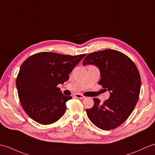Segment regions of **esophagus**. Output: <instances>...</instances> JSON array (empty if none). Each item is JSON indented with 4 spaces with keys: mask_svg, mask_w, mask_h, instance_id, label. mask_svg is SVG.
Here are the masks:
<instances>
[{
    "mask_svg": "<svg viewBox=\"0 0 155 155\" xmlns=\"http://www.w3.org/2000/svg\"><path fill=\"white\" fill-rule=\"evenodd\" d=\"M74 97L75 98H78V99H83L85 98V96H84L83 95H81V94H79V93H76L74 95Z\"/></svg>",
    "mask_w": 155,
    "mask_h": 155,
    "instance_id": "34e87169",
    "label": "esophagus"
}]
</instances>
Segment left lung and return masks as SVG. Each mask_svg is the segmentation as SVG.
Masks as SVG:
<instances>
[{
    "instance_id": "8db88e82",
    "label": "left lung",
    "mask_w": 155,
    "mask_h": 155,
    "mask_svg": "<svg viewBox=\"0 0 155 155\" xmlns=\"http://www.w3.org/2000/svg\"><path fill=\"white\" fill-rule=\"evenodd\" d=\"M83 64L99 68V84L110 92L103 103L94 98V105L86 109L89 120L103 130L120 126L128 118L136 105L141 89V77L135 63L122 52L106 49L86 56Z\"/></svg>"
}]
</instances>
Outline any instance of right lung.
Returning a JSON list of instances; mask_svg holds the SVG:
<instances>
[{
    "label": "right lung",
    "mask_w": 155,
    "mask_h": 155,
    "mask_svg": "<svg viewBox=\"0 0 155 155\" xmlns=\"http://www.w3.org/2000/svg\"><path fill=\"white\" fill-rule=\"evenodd\" d=\"M85 55L41 52L22 63L16 81L18 97L34 121L48 125L64 114L66 102L72 97L64 95L57 85L68 80L71 71Z\"/></svg>",
    "instance_id": "1"
}]
</instances>
